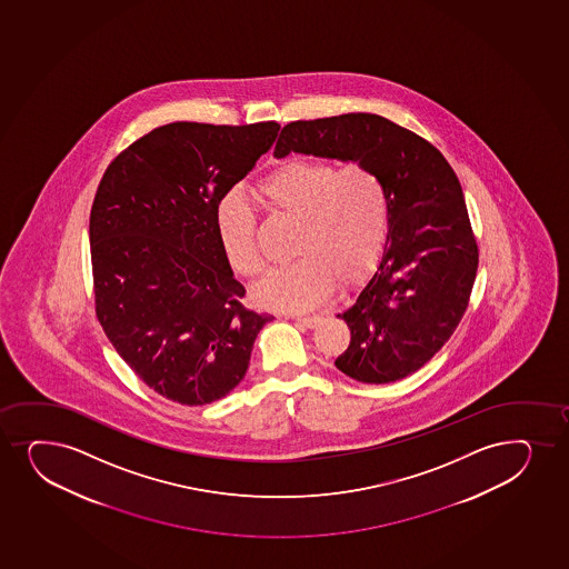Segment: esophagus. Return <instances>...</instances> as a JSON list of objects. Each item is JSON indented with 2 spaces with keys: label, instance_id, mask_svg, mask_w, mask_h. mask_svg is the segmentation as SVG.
<instances>
[{
  "label": "esophagus",
  "instance_id": "34e87169",
  "mask_svg": "<svg viewBox=\"0 0 569 569\" xmlns=\"http://www.w3.org/2000/svg\"><path fill=\"white\" fill-rule=\"evenodd\" d=\"M292 319L298 320V322H300V325H303V327L311 328L315 327L317 322H319L320 317L319 315H295Z\"/></svg>",
  "mask_w": 569,
  "mask_h": 569
}]
</instances>
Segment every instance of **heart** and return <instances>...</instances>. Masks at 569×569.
I'll return each mask as SVG.
<instances>
[{
	"label": "heart",
	"instance_id": "heart-1",
	"mask_svg": "<svg viewBox=\"0 0 569 569\" xmlns=\"http://www.w3.org/2000/svg\"><path fill=\"white\" fill-rule=\"evenodd\" d=\"M261 207L296 223L292 261L256 287L261 308L306 311L332 290L362 279L378 263L391 226L386 178L365 163L338 164L296 157L274 167L254 188ZM216 233L229 268L256 279L266 261L256 241V216L241 193L229 191L216 207Z\"/></svg>",
	"mask_w": 569,
	"mask_h": 569
}]
</instances>
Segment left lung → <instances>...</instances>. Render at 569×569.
Wrapping results in <instances>:
<instances>
[{
	"label": "left lung",
	"instance_id": "obj_1",
	"mask_svg": "<svg viewBox=\"0 0 569 569\" xmlns=\"http://www.w3.org/2000/svg\"><path fill=\"white\" fill-rule=\"evenodd\" d=\"M290 151L351 159L386 178L389 237L376 273L338 315L351 341L336 366L376 386L418 372L456 332L477 279L478 244L456 172L431 142L376 113L284 124L273 156Z\"/></svg>",
	"mask_w": 569,
	"mask_h": 569
}]
</instances>
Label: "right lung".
<instances>
[{
	"mask_svg": "<svg viewBox=\"0 0 569 569\" xmlns=\"http://www.w3.org/2000/svg\"><path fill=\"white\" fill-rule=\"evenodd\" d=\"M279 129L274 121L157 127L108 164L92 201L97 319L132 372L178 405H210L236 389L256 336L273 319L242 306L216 207Z\"/></svg>",
	"mask_w": 569,
	"mask_h": 569,
	"instance_id": "1",
	"label": "right lung"
}]
</instances>
